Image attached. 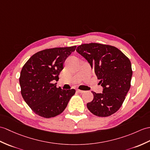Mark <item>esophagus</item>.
<instances>
[{
    "label": "esophagus",
    "instance_id": "obj_1",
    "mask_svg": "<svg viewBox=\"0 0 150 150\" xmlns=\"http://www.w3.org/2000/svg\"><path fill=\"white\" fill-rule=\"evenodd\" d=\"M76 91H77V92L79 93H84V91H82V90L79 89H76Z\"/></svg>",
    "mask_w": 150,
    "mask_h": 150
}]
</instances>
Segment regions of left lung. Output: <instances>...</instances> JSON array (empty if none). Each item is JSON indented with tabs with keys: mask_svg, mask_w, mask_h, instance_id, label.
<instances>
[{
	"mask_svg": "<svg viewBox=\"0 0 150 150\" xmlns=\"http://www.w3.org/2000/svg\"><path fill=\"white\" fill-rule=\"evenodd\" d=\"M93 69L102 93L93 94V100L87 103L95 116L107 117L120 109L130 88L132 69L130 61L117 48L96 43L82 44L76 49Z\"/></svg>",
	"mask_w": 150,
	"mask_h": 150,
	"instance_id": "8db88e82",
	"label": "left lung"
}]
</instances>
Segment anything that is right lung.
<instances>
[{
  "instance_id": "1",
  "label": "right lung",
  "mask_w": 150,
  "mask_h": 150,
  "mask_svg": "<svg viewBox=\"0 0 150 150\" xmlns=\"http://www.w3.org/2000/svg\"><path fill=\"white\" fill-rule=\"evenodd\" d=\"M76 46L45 49L34 54L21 70L19 78L21 94L33 112L45 118L61 114L74 95V89L57 88L63 63L75 50Z\"/></svg>"
}]
</instances>
